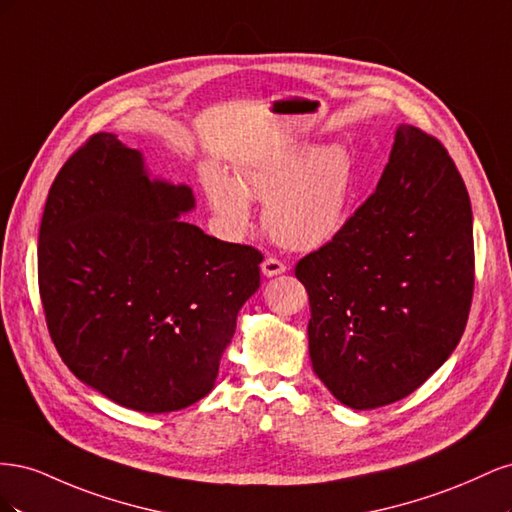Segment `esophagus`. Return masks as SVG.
I'll use <instances>...</instances> for the list:
<instances>
[{"label":"esophagus","instance_id":"esophagus-1","mask_svg":"<svg viewBox=\"0 0 512 512\" xmlns=\"http://www.w3.org/2000/svg\"><path fill=\"white\" fill-rule=\"evenodd\" d=\"M286 271V265L282 260H277L273 256L265 258V262H262V273H265L267 277H273V275H282Z\"/></svg>","mask_w":512,"mask_h":512}]
</instances>
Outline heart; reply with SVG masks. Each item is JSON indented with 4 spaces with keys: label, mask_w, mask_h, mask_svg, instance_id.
I'll use <instances>...</instances> for the list:
<instances>
[{
    "label": "heart",
    "mask_w": 512,
    "mask_h": 512,
    "mask_svg": "<svg viewBox=\"0 0 512 512\" xmlns=\"http://www.w3.org/2000/svg\"><path fill=\"white\" fill-rule=\"evenodd\" d=\"M209 205L226 230L252 226V203H262L269 235L290 250H318L344 226L354 190V162L339 143L301 145L239 168L237 179L209 166L203 175Z\"/></svg>",
    "instance_id": "heart-1"
}]
</instances>
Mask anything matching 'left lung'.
I'll list each match as a JSON object with an SVG mask.
<instances>
[{
  "label": "left lung",
  "instance_id": "left-lung-1",
  "mask_svg": "<svg viewBox=\"0 0 512 512\" xmlns=\"http://www.w3.org/2000/svg\"><path fill=\"white\" fill-rule=\"evenodd\" d=\"M312 367L354 410L416 391L457 348L474 290L470 196L438 138L401 123L376 192L299 260Z\"/></svg>",
  "mask_w": 512,
  "mask_h": 512
}]
</instances>
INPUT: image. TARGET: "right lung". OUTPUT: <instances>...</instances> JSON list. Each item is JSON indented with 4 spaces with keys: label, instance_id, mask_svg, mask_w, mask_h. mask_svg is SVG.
<instances>
[{
    "label": "right lung",
    "instance_id": "1",
    "mask_svg": "<svg viewBox=\"0 0 512 512\" xmlns=\"http://www.w3.org/2000/svg\"><path fill=\"white\" fill-rule=\"evenodd\" d=\"M192 188L151 179L143 153L100 132L61 166L38 235V284L72 374L115 404L162 414L215 384L262 254L181 215Z\"/></svg>",
    "mask_w": 512,
    "mask_h": 512
}]
</instances>
